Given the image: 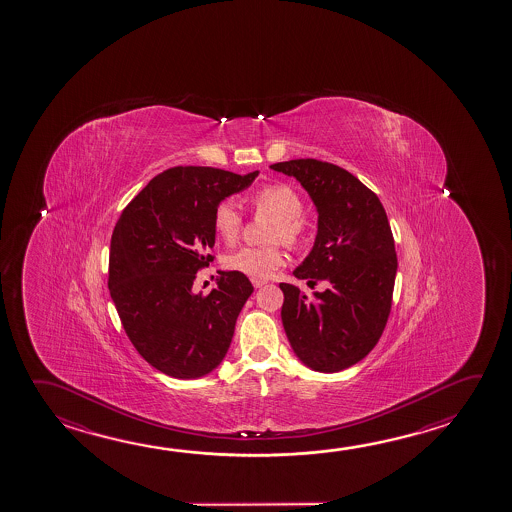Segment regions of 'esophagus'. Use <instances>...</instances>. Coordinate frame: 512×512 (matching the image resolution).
I'll list each match as a JSON object with an SVG mask.
<instances>
[{
  "instance_id": "obj_1",
  "label": "esophagus",
  "mask_w": 512,
  "mask_h": 512,
  "mask_svg": "<svg viewBox=\"0 0 512 512\" xmlns=\"http://www.w3.org/2000/svg\"><path fill=\"white\" fill-rule=\"evenodd\" d=\"M252 284H253V287H257V289H259V287L266 286V284H268V282H266V280H252Z\"/></svg>"
}]
</instances>
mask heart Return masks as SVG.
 <instances>
[{"label":"heart","mask_w":512,"mask_h":512,"mask_svg":"<svg viewBox=\"0 0 512 512\" xmlns=\"http://www.w3.org/2000/svg\"><path fill=\"white\" fill-rule=\"evenodd\" d=\"M253 207L262 214L275 217V223L269 232V241L296 246L304 237V203L295 189L286 183H269L252 194ZM212 225L217 237L225 243L234 244L241 234L243 217L232 199H223L217 203L212 216ZM286 257L278 246H246L226 257V266L252 280H266L280 266H284Z\"/></svg>","instance_id":"obj_1"}]
</instances>
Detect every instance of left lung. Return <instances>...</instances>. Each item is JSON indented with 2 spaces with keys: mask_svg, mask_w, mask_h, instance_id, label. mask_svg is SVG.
I'll return each instance as SVG.
<instances>
[{
  "mask_svg": "<svg viewBox=\"0 0 512 512\" xmlns=\"http://www.w3.org/2000/svg\"><path fill=\"white\" fill-rule=\"evenodd\" d=\"M271 169L296 178L318 212L313 250L293 275L309 286L329 284L311 298L280 284L287 340L305 367L340 372L376 347L392 309L397 255L385 208L338 165L305 158Z\"/></svg>",
  "mask_w": 512,
  "mask_h": 512,
  "instance_id": "obj_1",
  "label": "left lung"
}]
</instances>
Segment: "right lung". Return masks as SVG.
<instances>
[{"label": "right lung", "mask_w": 512, "mask_h": 512, "mask_svg": "<svg viewBox=\"0 0 512 512\" xmlns=\"http://www.w3.org/2000/svg\"><path fill=\"white\" fill-rule=\"evenodd\" d=\"M257 176L172 167L147 183L113 230L109 293L135 349L167 376L198 379L225 359L252 282L219 271L207 296L192 287L199 269L214 260L208 253L216 244L214 208Z\"/></svg>", "instance_id": "right-lung-1"}]
</instances>
